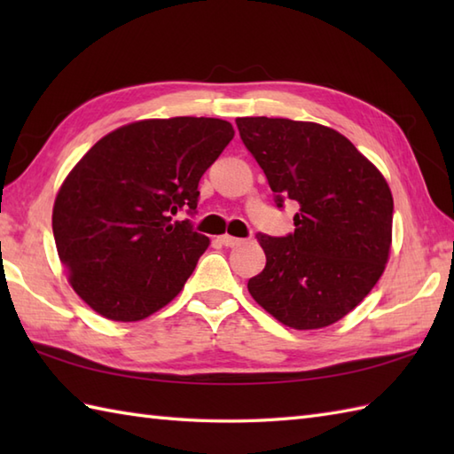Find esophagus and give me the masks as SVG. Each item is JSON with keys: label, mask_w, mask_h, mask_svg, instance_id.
Returning a JSON list of instances; mask_svg holds the SVG:
<instances>
[{"label": "esophagus", "mask_w": 454, "mask_h": 454, "mask_svg": "<svg viewBox=\"0 0 454 454\" xmlns=\"http://www.w3.org/2000/svg\"><path fill=\"white\" fill-rule=\"evenodd\" d=\"M220 244L226 246V247H236V246H239V244H244V239H242V238H234V236L224 234V236H220Z\"/></svg>", "instance_id": "obj_1"}]
</instances>
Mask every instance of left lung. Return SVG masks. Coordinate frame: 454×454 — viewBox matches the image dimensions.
<instances>
[{
	"label": "left lung",
	"mask_w": 454,
	"mask_h": 454,
	"mask_svg": "<svg viewBox=\"0 0 454 454\" xmlns=\"http://www.w3.org/2000/svg\"><path fill=\"white\" fill-rule=\"evenodd\" d=\"M263 169L275 205L294 200V232L257 234L267 263L247 281L259 306L294 330L349 314L388 262L394 200L382 173L347 140L316 122L236 119Z\"/></svg>",
	"instance_id": "obj_1"
}]
</instances>
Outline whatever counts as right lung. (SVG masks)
Segmentation results:
<instances>
[{
	"instance_id": "obj_1",
	"label": "right lung",
	"mask_w": 454,
	"mask_h": 454,
	"mask_svg": "<svg viewBox=\"0 0 454 454\" xmlns=\"http://www.w3.org/2000/svg\"><path fill=\"white\" fill-rule=\"evenodd\" d=\"M234 138L220 119L127 124L101 138L58 191L52 232L70 285L114 322H137L179 294L208 238L192 222L199 181Z\"/></svg>"
}]
</instances>
